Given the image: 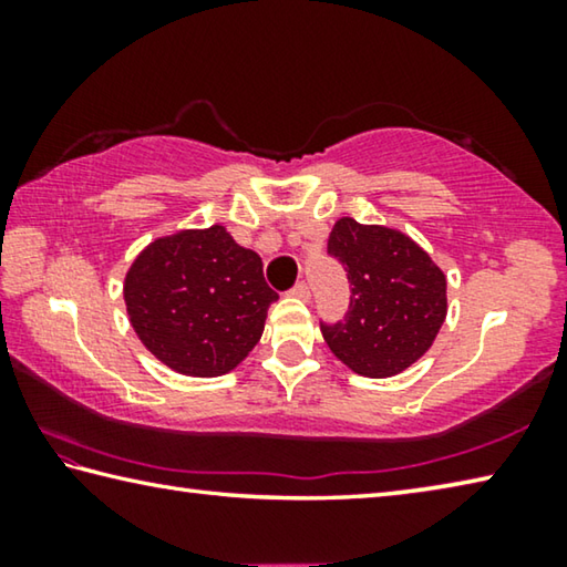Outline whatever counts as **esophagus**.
I'll use <instances>...</instances> for the list:
<instances>
[{
    "instance_id": "obj_1",
    "label": "esophagus",
    "mask_w": 567,
    "mask_h": 567,
    "mask_svg": "<svg viewBox=\"0 0 567 567\" xmlns=\"http://www.w3.org/2000/svg\"><path fill=\"white\" fill-rule=\"evenodd\" d=\"M290 295L292 297H297V300H302V302H307L310 300V287H307L305 282H297L292 290H290Z\"/></svg>"
}]
</instances>
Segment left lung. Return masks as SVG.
Segmentation results:
<instances>
[{
	"label": "left lung",
	"mask_w": 567,
	"mask_h": 567,
	"mask_svg": "<svg viewBox=\"0 0 567 567\" xmlns=\"http://www.w3.org/2000/svg\"><path fill=\"white\" fill-rule=\"evenodd\" d=\"M328 252L344 265L350 310L322 324L334 358L364 378H392L425 354L447 315V280L415 239L385 225L334 223Z\"/></svg>",
	"instance_id": "8db88e82"
}]
</instances>
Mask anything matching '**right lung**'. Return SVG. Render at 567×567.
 <instances>
[{"label":"right lung","instance_id":"obj_1","mask_svg":"<svg viewBox=\"0 0 567 567\" xmlns=\"http://www.w3.org/2000/svg\"><path fill=\"white\" fill-rule=\"evenodd\" d=\"M124 305L142 344L187 378H219L262 338L267 287L255 249L225 225L157 237L124 275Z\"/></svg>","mask_w":567,"mask_h":567}]
</instances>
